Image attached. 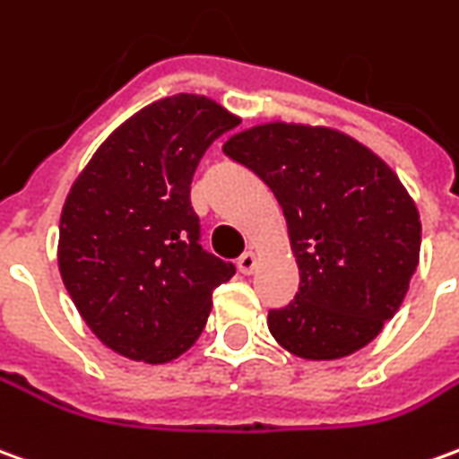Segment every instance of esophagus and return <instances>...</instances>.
<instances>
[{
	"label": "esophagus",
	"instance_id": "34e87169",
	"mask_svg": "<svg viewBox=\"0 0 459 459\" xmlns=\"http://www.w3.org/2000/svg\"><path fill=\"white\" fill-rule=\"evenodd\" d=\"M236 265H238V271L243 275H251L253 271H255V265H258V258H255V253L253 251H246L243 255H240Z\"/></svg>",
	"mask_w": 459,
	"mask_h": 459
}]
</instances>
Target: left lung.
I'll use <instances>...</instances> for the list:
<instances>
[{"label":"left lung","mask_w":459,"mask_h":459,"mask_svg":"<svg viewBox=\"0 0 459 459\" xmlns=\"http://www.w3.org/2000/svg\"><path fill=\"white\" fill-rule=\"evenodd\" d=\"M283 208L300 285L268 330L306 360L360 351L397 313L420 258V216L380 156L341 131L263 124L223 143Z\"/></svg>","instance_id":"1"}]
</instances>
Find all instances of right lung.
<instances>
[{"label": "right lung", "mask_w": 459, "mask_h": 459, "mask_svg": "<svg viewBox=\"0 0 459 459\" xmlns=\"http://www.w3.org/2000/svg\"><path fill=\"white\" fill-rule=\"evenodd\" d=\"M238 118L206 96L161 99L121 124L66 196L59 271L107 348L143 363L186 352L211 296L236 273L201 246L191 181L201 156Z\"/></svg>", "instance_id": "1"}]
</instances>
